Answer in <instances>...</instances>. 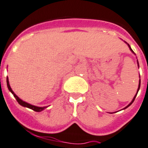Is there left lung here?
Here are the masks:
<instances>
[{"instance_id": "8db88e82", "label": "left lung", "mask_w": 148, "mask_h": 148, "mask_svg": "<svg viewBox=\"0 0 148 148\" xmlns=\"http://www.w3.org/2000/svg\"><path fill=\"white\" fill-rule=\"evenodd\" d=\"M125 43H127V42H125ZM127 44H128V43H127ZM128 47H129V49H130V50H131V51H132L133 53H134V51H133V50H132V49H131V46H130V45H128ZM138 68H139V64H138ZM140 80H139V84H138V90H137V93H136V94H135V96H134V98H133V99H132V101L131 102V103H129V104H128V106H126V107H125V108H124V109H126V108H128V106H131V105H132V103H133V102H134V99H135V97H136L137 94H138V90H139V89H140Z\"/></svg>"}]
</instances>
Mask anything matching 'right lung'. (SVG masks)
Here are the masks:
<instances>
[{
    "mask_svg": "<svg viewBox=\"0 0 148 148\" xmlns=\"http://www.w3.org/2000/svg\"><path fill=\"white\" fill-rule=\"evenodd\" d=\"M7 85H8V90H9L10 92H11L12 94L14 95V97L16 98V101L18 102V103H19L20 105L22 106H24V107H27V108H29V109H32V110H34L35 112H41V111H42L43 109H45V108H47V106H45V107H39V106H36L31 105V104H29V103L23 101L22 99H20V98H19V97H18L15 94V93H14V91L12 90L11 87H10V84H9L8 77H7Z\"/></svg>",
    "mask_w": 148,
    "mask_h": 148,
    "instance_id": "1",
    "label": "right lung"
}]
</instances>
